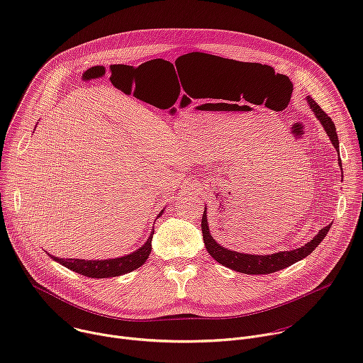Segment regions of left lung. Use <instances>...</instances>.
I'll use <instances>...</instances> for the list:
<instances>
[{
  "instance_id": "8db88e82",
  "label": "left lung",
  "mask_w": 363,
  "mask_h": 363,
  "mask_svg": "<svg viewBox=\"0 0 363 363\" xmlns=\"http://www.w3.org/2000/svg\"><path fill=\"white\" fill-rule=\"evenodd\" d=\"M307 103H308V106L312 108V111L315 112L316 118L323 125L332 145L339 152V139H337L335 123L332 122V119L323 112V109H320V106L310 96H307ZM339 165L342 167L340 161H339ZM330 225L322 228L319 231V234L313 237L312 241H308L303 247H298V248L290 250V251L274 252V254H270V255H257V254H244V252H238V251H231V250H227L223 245H220L213 238V235L210 233L208 221H206V208H205V211L202 214V220H201L202 238H203L206 251H208L214 260L218 262L220 264H223V266H225L231 270L244 273V274H270V273L279 272L281 269H286V267L294 264L298 260H303L304 257H307L310 252H313V250L322 242V240L329 233Z\"/></svg>"
}]
</instances>
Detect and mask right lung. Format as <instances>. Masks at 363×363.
<instances>
[{"label": "right lung", "instance_id": "right-lung-1", "mask_svg": "<svg viewBox=\"0 0 363 363\" xmlns=\"http://www.w3.org/2000/svg\"><path fill=\"white\" fill-rule=\"evenodd\" d=\"M164 211H161V214ZM153 233L155 230H152L147 241L139 250L123 257L109 258V260H80V258H60L55 255L51 258H55V260L62 266L86 277H91V279L116 277L139 269L147 260L152 250Z\"/></svg>", "mask_w": 363, "mask_h": 363}]
</instances>
